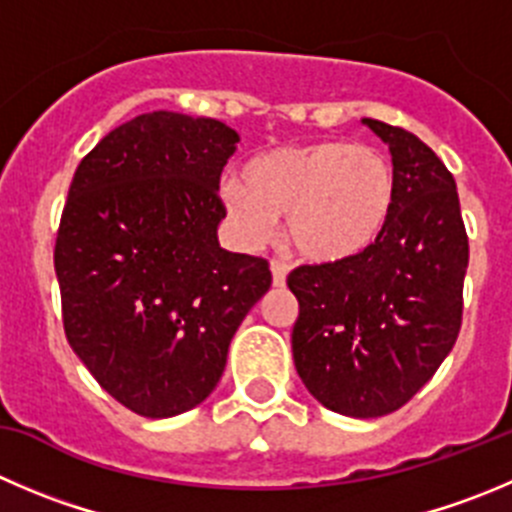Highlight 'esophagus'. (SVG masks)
<instances>
[{
	"label": "esophagus",
	"mask_w": 512,
	"mask_h": 512,
	"mask_svg": "<svg viewBox=\"0 0 512 512\" xmlns=\"http://www.w3.org/2000/svg\"><path fill=\"white\" fill-rule=\"evenodd\" d=\"M291 266L286 261L274 259L271 261V276H274V286H284L286 284V276H289Z\"/></svg>",
	"instance_id": "1"
}]
</instances>
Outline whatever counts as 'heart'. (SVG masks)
<instances>
[{"label": "heart", "instance_id": "b5f03b06", "mask_svg": "<svg viewBox=\"0 0 512 512\" xmlns=\"http://www.w3.org/2000/svg\"><path fill=\"white\" fill-rule=\"evenodd\" d=\"M221 201L246 241H266L276 213H289L286 231L296 251L314 261H339L364 251L387 226L394 170L369 145H286L253 158L243 180H226Z\"/></svg>", "mask_w": 512, "mask_h": 512}]
</instances>
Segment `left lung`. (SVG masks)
<instances>
[{"label":"left lung","instance_id":"8db88e82","mask_svg":"<svg viewBox=\"0 0 512 512\" xmlns=\"http://www.w3.org/2000/svg\"><path fill=\"white\" fill-rule=\"evenodd\" d=\"M392 153L394 206L349 259L299 266L291 332L301 382L347 417H382L432 379L460 334L467 246L455 178L417 135L364 118Z\"/></svg>","mask_w":512,"mask_h":512}]
</instances>
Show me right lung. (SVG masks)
Masks as SVG:
<instances>
[{"instance_id": "add662e5", "label": "right lung", "mask_w": 512, "mask_h": 512, "mask_svg": "<svg viewBox=\"0 0 512 512\" xmlns=\"http://www.w3.org/2000/svg\"><path fill=\"white\" fill-rule=\"evenodd\" d=\"M236 143L221 120L155 110L107 133L70 183L55 243L67 342L135 415L201 405L271 286L269 261L218 243Z\"/></svg>"}]
</instances>
